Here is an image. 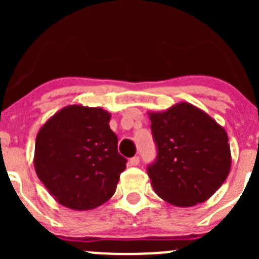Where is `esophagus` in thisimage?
Masks as SVG:
<instances>
[{
  "label": "esophagus",
  "mask_w": 259,
  "mask_h": 259,
  "mask_svg": "<svg viewBox=\"0 0 259 259\" xmlns=\"http://www.w3.org/2000/svg\"><path fill=\"white\" fill-rule=\"evenodd\" d=\"M139 163H140V158L137 157V155L130 159V164H131V166H137Z\"/></svg>",
  "instance_id": "esophagus-1"
}]
</instances>
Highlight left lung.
<instances>
[{
	"label": "left lung",
	"instance_id": "obj_1",
	"mask_svg": "<svg viewBox=\"0 0 259 259\" xmlns=\"http://www.w3.org/2000/svg\"><path fill=\"white\" fill-rule=\"evenodd\" d=\"M148 114L158 150L157 161L148 167L155 193L179 207L209 200L231 170L226 130L189 102Z\"/></svg>",
	"mask_w": 259,
	"mask_h": 259
}]
</instances>
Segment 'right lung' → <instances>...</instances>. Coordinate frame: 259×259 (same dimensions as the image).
Here are the masks:
<instances>
[{"mask_svg":"<svg viewBox=\"0 0 259 259\" xmlns=\"http://www.w3.org/2000/svg\"><path fill=\"white\" fill-rule=\"evenodd\" d=\"M110 118L111 114L101 107L68 105L37 132L36 174L62 206L92 210L115 193L127 159L118 153Z\"/></svg>","mask_w":259,"mask_h":259,"instance_id":"1","label":"right lung"}]
</instances>
